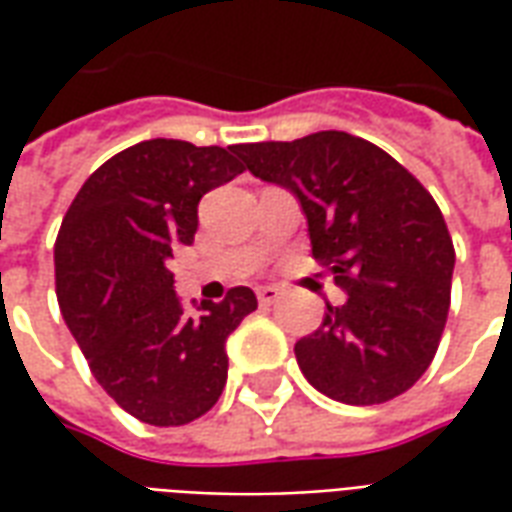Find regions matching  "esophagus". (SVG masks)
I'll use <instances>...</instances> for the list:
<instances>
[{
  "mask_svg": "<svg viewBox=\"0 0 512 512\" xmlns=\"http://www.w3.org/2000/svg\"><path fill=\"white\" fill-rule=\"evenodd\" d=\"M279 296H282V290H279L277 285H260V288H257V301H260L263 307H271L274 301H279Z\"/></svg>",
  "mask_w": 512,
  "mask_h": 512,
  "instance_id": "esophagus-1",
  "label": "esophagus"
}]
</instances>
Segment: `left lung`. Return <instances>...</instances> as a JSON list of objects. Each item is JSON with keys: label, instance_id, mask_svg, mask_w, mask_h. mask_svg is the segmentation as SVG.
<instances>
[{"label": "left lung", "instance_id": "left-lung-1", "mask_svg": "<svg viewBox=\"0 0 512 512\" xmlns=\"http://www.w3.org/2000/svg\"><path fill=\"white\" fill-rule=\"evenodd\" d=\"M235 153L299 200L312 257L348 296L293 348L304 378L348 406L403 395L433 362L450 312L455 249L439 205L389 153L345 131Z\"/></svg>", "mask_w": 512, "mask_h": 512}]
</instances>
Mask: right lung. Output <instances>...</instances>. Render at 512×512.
<instances>
[{
    "label": "right lung",
    "instance_id": "obj_1",
    "mask_svg": "<svg viewBox=\"0 0 512 512\" xmlns=\"http://www.w3.org/2000/svg\"><path fill=\"white\" fill-rule=\"evenodd\" d=\"M244 172L230 147L147 139L95 169L54 244L62 318L98 384L147 425L211 411L227 381V337L257 310L249 288L186 312L167 268L194 244L197 205Z\"/></svg>",
    "mask_w": 512,
    "mask_h": 512
}]
</instances>
